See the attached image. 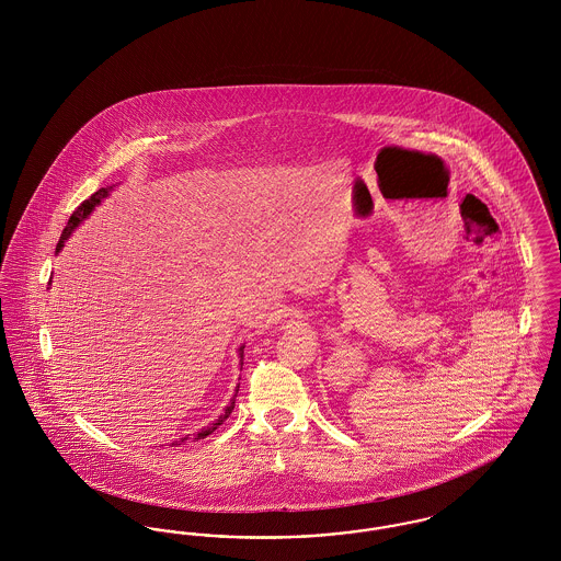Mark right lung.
I'll return each mask as SVG.
<instances>
[{"mask_svg":"<svg viewBox=\"0 0 561 561\" xmlns=\"http://www.w3.org/2000/svg\"><path fill=\"white\" fill-rule=\"evenodd\" d=\"M108 188H99L96 193H92L88 199H83L81 202L80 206L76 208V213L71 214V218H69V222H67V227L62 229V233H60V240H58V243H56V252L65 245V240L71 236V231L80 225L81 220L88 216V214L92 213L99 204H101V199H105L107 197ZM240 362L243 364V347H240ZM233 408H236V400L231 401L229 405H227V410H225V414L222 416H218V421L216 423H213L210 427L204 428V431H199L197 435H193V437H181L179 442H174L172 446H183V444H187L188 439H204L206 435H210L213 433L214 428H218V425H222L225 423V419L233 412Z\"/></svg>","mask_w":561,"mask_h":561,"instance_id":"1","label":"right lung"}]
</instances>
